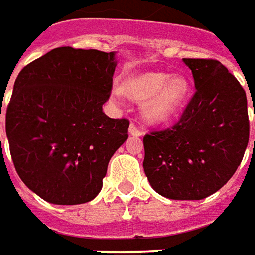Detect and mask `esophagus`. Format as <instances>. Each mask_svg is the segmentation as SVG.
I'll return each mask as SVG.
<instances>
[{"instance_id":"34e87169","label":"esophagus","mask_w":255,"mask_h":255,"mask_svg":"<svg viewBox=\"0 0 255 255\" xmlns=\"http://www.w3.org/2000/svg\"><path fill=\"white\" fill-rule=\"evenodd\" d=\"M129 134L134 136H141L142 135V129L138 127V126H135L134 123H131L129 124Z\"/></svg>"}]
</instances>
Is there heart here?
I'll use <instances>...</instances> for the list:
<instances>
[{
	"instance_id": "1",
	"label": "heart",
	"mask_w": 255,
	"mask_h": 255,
	"mask_svg": "<svg viewBox=\"0 0 255 255\" xmlns=\"http://www.w3.org/2000/svg\"><path fill=\"white\" fill-rule=\"evenodd\" d=\"M128 93L136 99L142 100V111L145 117L151 121H165L173 117L189 94L188 79L182 75L169 77L162 72H148L132 76L127 80ZM113 94L120 99L123 96L121 87H114Z\"/></svg>"
}]
</instances>
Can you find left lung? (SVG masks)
I'll list each match as a JSON object with an SVG mask.
<instances>
[{
	"label": "left lung",
	"instance_id": "8db88e82",
	"mask_svg": "<svg viewBox=\"0 0 255 255\" xmlns=\"http://www.w3.org/2000/svg\"><path fill=\"white\" fill-rule=\"evenodd\" d=\"M183 62L196 92L178 123L144 136L142 165L161 196L200 200L223 188L242 162L250 136L247 96L219 60Z\"/></svg>",
	"mask_w": 255,
	"mask_h": 255
}]
</instances>
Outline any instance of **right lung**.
Listing matches in <instances>:
<instances>
[{
  "mask_svg": "<svg viewBox=\"0 0 255 255\" xmlns=\"http://www.w3.org/2000/svg\"><path fill=\"white\" fill-rule=\"evenodd\" d=\"M116 66L114 52L62 46L26 65L15 80L5 114L13 166L49 203L93 200L128 138L129 121L103 113Z\"/></svg>",
  "mask_w": 255,
  "mask_h": 255,
  "instance_id": "obj_1",
  "label": "right lung"
}]
</instances>
